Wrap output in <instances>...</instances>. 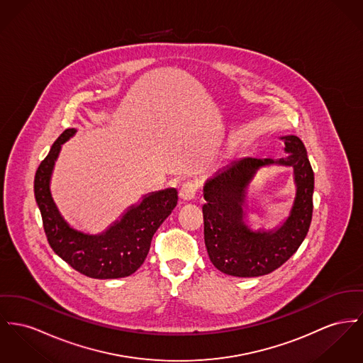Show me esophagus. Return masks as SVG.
I'll return each mask as SVG.
<instances>
[{
	"mask_svg": "<svg viewBox=\"0 0 363 363\" xmlns=\"http://www.w3.org/2000/svg\"><path fill=\"white\" fill-rule=\"evenodd\" d=\"M196 191H198V184L194 180H189L180 189V198L184 201H191L195 198Z\"/></svg>",
	"mask_w": 363,
	"mask_h": 363,
	"instance_id": "1",
	"label": "esophagus"
}]
</instances>
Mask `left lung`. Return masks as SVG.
Returning a JSON list of instances; mask_svg holds the SVG:
<instances>
[{"label": "left lung", "instance_id": "8db88e82", "mask_svg": "<svg viewBox=\"0 0 363 363\" xmlns=\"http://www.w3.org/2000/svg\"><path fill=\"white\" fill-rule=\"evenodd\" d=\"M288 154L279 160L246 157L218 172L203 186V235L208 255L218 271L240 277H260L279 268L304 241L313 218L314 172L307 150L297 136L281 138ZM291 166L296 196L290 216L275 230L252 232L242 221L245 189L263 166Z\"/></svg>", "mask_w": 363, "mask_h": 363}]
</instances>
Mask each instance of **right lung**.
I'll use <instances>...</instances> for the list:
<instances>
[{"instance_id": "add662e5", "label": "right lung", "mask_w": 363, "mask_h": 363, "mask_svg": "<svg viewBox=\"0 0 363 363\" xmlns=\"http://www.w3.org/2000/svg\"><path fill=\"white\" fill-rule=\"evenodd\" d=\"M75 132L74 128L66 129L35 172L34 195L45 235L53 252L86 277L97 279L129 277L145 263L152 235L177 205V191L167 189L145 195L139 205L130 206L121 220L99 235L74 230L59 213L49 182L62 145Z\"/></svg>"}]
</instances>
